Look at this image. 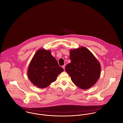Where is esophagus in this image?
<instances>
[{"mask_svg":"<svg viewBox=\"0 0 123 123\" xmlns=\"http://www.w3.org/2000/svg\"><path fill=\"white\" fill-rule=\"evenodd\" d=\"M62 67L63 68V69H64V70H65V65H63L62 66Z\"/></svg>","mask_w":123,"mask_h":123,"instance_id":"1","label":"esophagus"}]
</instances>
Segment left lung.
Segmentation results:
<instances>
[{
  "mask_svg": "<svg viewBox=\"0 0 123 123\" xmlns=\"http://www.w3.org/2000/svg\"><path fill=\"white\" fill-rule=\"evenodd\" d=\"M71 62L65 67L73 83L79 88L87 89L98 81L101 73L99 62L85 47L71 49L70 51Z\"/></svg>",
  "mask_w": 123,
  "mask_h": 123,
  "instance_id": "8db88e82",
  "label": "left lung"
}]
</instances>
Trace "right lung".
I'll return each instance as SVG.
<instances>
[{"mask_svg":"<svg viewBox=\"0 0 123 123\" xmlns=\"http://www.w3.org/2000/svg\"><path fill=\"white\" fill-rule=\"evenodd\" d=\"M63 69L50 50L40 49L31 60L27 70V76L31 82L38 88H43L54 82Z\"/></svg>","mask_w":123,"mask_h":123,"instance_id":"obj_1","label":"right lung"}]
</instances>
